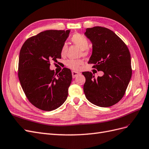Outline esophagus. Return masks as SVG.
Wrapping results in <instances>:
<instances>
[{
  "label": "esophagus",
  "instance_id": "34e87169",
  "mask_svg": "<svg viewBox=\"0 0 149 149\" xmlns=\"http://www.w3.org/2000/svg\"><path fill=\"white\" fill-rule=\"evenodd\" d=\"M72 77L73 78H75L77 76L79 75L80 74V72H76V71H72Z\"/></svg>",
  "mask_w": 149,
  "mask_h": 149
}]
</instances>
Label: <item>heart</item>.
Listing matches in <instances>:
<instances>
[{"label": "heart", "mask_w": 149, "mask_h": 149, "mask_svg": "<svg viewBox=\"0 0 149 149\" xmlns=\"http://www.w3.org/2000/svg\"><path fill=\"white\" fill-rule=\"evenodd\" d=\"M70 41L73 44L80 47L84 56H87L88 54L89 50L88 47L89 46V41L85 36L80 33H76L70 38ZM67 51H68V46L66 44H64L61 49V56H65ZM82 64L83 61L81 59H69L65 62L66 66L73 70H78L80 65Z\"/></svg>", "instance_id": "heart-1"}]
</instances>
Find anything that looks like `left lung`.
I'll list each match as a JSON object with an SVG mask.
<instances>
[{
  "label": "left lung",
  "instance_id": "1",
  "mask_svg": "<svg viewBox=\"0 0 149 149\" xmlns=\"http://www.w3.org/2000/svg\"><path fill=\"white\" fill-rule=\"evenodd\" d=\"M85 35L93 47L88 64H93V68L104 72L97 78L91 72H82L86 79L85 97L97 106L111 107L122 99L131 80L130 52L121 38L107 28H87Z\"/></svg>",
  "mask_w": 149,
  "mask_h": 149
}]
</instances>
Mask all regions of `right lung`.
<instances>
[{"mask_svg": "<svg viewBox=\"0 0 149 149\" xmlns=\"http://www.w3.org/2000/svg\"><path fill=\"white\" fill-rule=\"evenodd\" d=\"M70 30H46L27 39L18 60V79L28 101L35 107L50 111L61 107L68 96L72 73L63 68L55 74L51 61L61 58V49Z\"/></svg>", "mask_w": 149, "mask_h": 149, "instance_id": "1", "label": "right lung"}]
</instances>
